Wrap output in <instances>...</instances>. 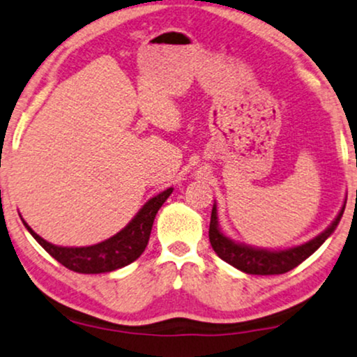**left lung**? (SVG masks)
<instances>
[{
    "mask_svg": "<svg viewBox=\"0 0 357 357\" xmlns=\"http://www.w3.org/2000/svg\"><path fill=\"white\" fill-rule=\"evenodd\" d=\"M342 213H344V206L339 211L336 220L333 221V225L311 241L304 243L301 246L281 249V251H269V249L251 248L246 246V244L234 243L233 239L226 238L221 233L220 226H218V209L216 204H214L211 211V222H209V241H211L214 252L222 261H226L227 264L238 268L239 271L246 274H259V276L284 274L301 264L304 259H307L334 233L339 221H341Z\"/></svg>",
    "mask_w": 357,
    "mask_h": 357,
    "instance_id": "1",
    "label": "left lung"
}]
</instances>
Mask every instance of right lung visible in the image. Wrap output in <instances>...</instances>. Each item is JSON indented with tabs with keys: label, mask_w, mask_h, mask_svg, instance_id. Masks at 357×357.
Listing matches in <instances>:
<instances>
[{
	"label": "right lung",
	"mask_w": 357,
	"mask_h": 357,
	"mask_svg": "<svg viewBox=\"0 0 357 357\" xmlns=\"http://www.w3.org/2000/svg\"><path fill=\"white\" fill-rule=\"evenodd\" d=\"M171 192H173V188L151 197L124 229L119 231L118 234H114L113 238L106 239L102 243L93 244V246H54V244L45 241L41 236L34 233L24 221L23 225L26 226V229L31 233L33 238L45 248V251L50 252L64 268L83 274L111 273L114 269L131 264L132 261H136L137 257L143 255L146 246H148L149 234H151V227L154 218H156V213L160 211L162 203L169 197Z\"/></svg>",
	"instance_id": "1"
}]
</instances>
